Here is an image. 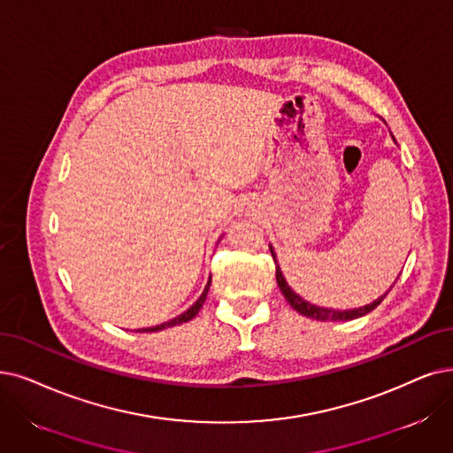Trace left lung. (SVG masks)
<instances>
[{
    "label": "left lung",
    "mask_w": 453,
    "mask_h": 453,
    "mask_svg": "<svg viewBox=\"0 0 453 453\" xmlns=\"http://www.w3.org/2000/svg\"><path fill=\"white\" fill-rule=\"evenodd\" d=\"M269 250H271V257L275 258V252H273V249L269 247ZM275 264H277V262H275ZM275 267H277L275 275H277V282H279V288H280L282 296L286 297V301L289 303V306H292L294 311H297L299 314H303V316H306V318L319 319V321L355 319V318H360V316H365V314L372 312V311L375 309V306L385 299V296H383V297H379L377 301H373L372 304L365 306V309H355V311H342V312H340V311H333V309H323V306H316V304L306 303V301H304V299H301L297 294H294V292H292V288H289V286L286 284V280H284V277H282V273H280V267H279V265H275Z\"/></svg>",
    "instance_id": "1"
}]
</instances>
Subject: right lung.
<instances>
[{
  "mask_svg": "<svg viewBox=\"0 0 453 453\" xmlns=\"http://www.w3.org/2000/svg\"><path fill=\"white\" fill-rule=\"evenodd\" d=\"M208 288H210V282H208V286H206V289L203 292V296L196 299V303L193 304V306H189V309L184 312V314H180L178 318H174V319H171V321H165V323H161V325H156V327H150V329H142V331H139V333H152V331H161V329H167V327H173V325H178V323H184V321H189V319H193L196 314H198V311H201V306L204 304V301H206V296H208Z\"/></svg>",
  "mask_w": 453,
  "mask_h": 453,
  "instance_id": "1",
  "label": "right lung"
}]
</instances>
